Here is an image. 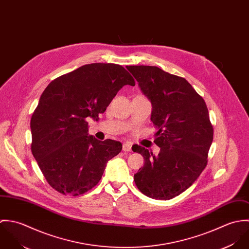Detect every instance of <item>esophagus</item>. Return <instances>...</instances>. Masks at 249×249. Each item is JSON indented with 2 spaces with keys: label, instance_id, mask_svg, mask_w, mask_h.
I'll use <instances>...</instances> for the list:
<instances>
[{
  "label": "esophagus",
  "instance_id": "obj_1",
  "mask_svg": "<svg viewBox=\"0 0 249 249\" xmlns=\"http://www.w3.org/2000/svg\"><path fill=\"white\" fill-rule=\"evenodd\" d=\"M131 149H132V144H131V142H124V144H123V150H124V151H131Z\"/></svg>",
  "mask_w": 249,
  "mask_h": 249
}]
</instances>
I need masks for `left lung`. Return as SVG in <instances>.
<instances>
[{
	"instance_id": "obj_1",
	"label": "left lung",
	"mask_w": 249,
	"mask_h": 249,
	"mask_svg": "<svg viewBox=\"0 0 249 249\" xmlns=\"http://www.w3.org/2000/svg\"><path fill=\"white\" fill-rule=\"evenodd\" d=\"M151 103L150 120L157 132L158 155L140 145L143 166L134 175L138 189L148 197L168 200L185 192L207 165L213 126L204 100L183 77L155 66H126Z\"/></svg>"
}]
</instances>
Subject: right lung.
<instances>
[{
  "mask_svg": "<svg viewBox=\"0 0 249 249\" xmlns=\"http://www.w3.org/2000/svg\"><path fill=\"white\" fill-rule=\"evenodd\" d=\"M124 85L135 81L124 67L93 63L55 78L42 93L31 120L32 152L57 192L78 196L91 190L121 152V142L89 135L87 120H98Z\"/></svg>",
  "mask_w": 249,
  "mask_h": 249,
  "instance_id": "obj_1",
  "label": "right lung"
}]
</instances>
